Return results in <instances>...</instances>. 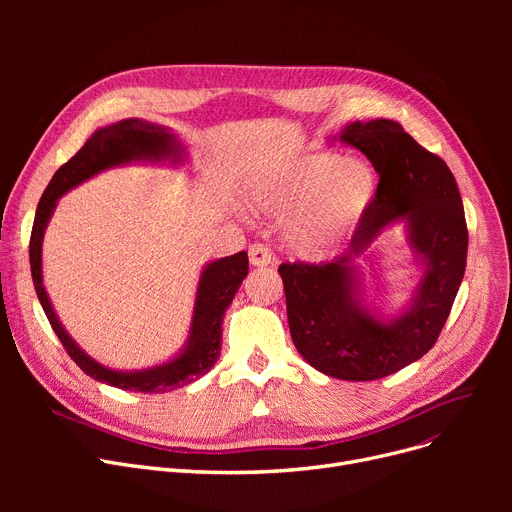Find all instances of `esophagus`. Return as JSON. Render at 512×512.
Returning <instances> with one entry per match:
<instances>
[{"label":"esophagus","instance_id":"obj_1","mask_svg":"<svg viewBox=\"0 0 512 512\" xmlns=\"http://www.w3.org/2000/svg\"><path fill=\"white\" fill-rule=\"evenodd\" d=\"M249 261L255 267H263L267 263H272V249L263 245V242H253V245L249 247Z\"/></svg>","mask_w":512,"mask_h":512}]
</instances>
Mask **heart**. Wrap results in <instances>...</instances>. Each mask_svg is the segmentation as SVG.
<instances>
[{
	"label": "heart",
	"mask_w": 512,
	"mask_h": 512,
	"mask_svg": "<svg viewBox=\"0 0 512 512\" xmlns=\"http://www.w3.org/2000/svg\"><path fill=\"white\" fill-rule=\"evenodd\" d=\"M378 193V176L361 159L305 155L253 180L255 207L294 215L288 240L303 257H319L351 232Z\"/></svg>",
	"instance_id": "b5f03b06"
}]
</instances>
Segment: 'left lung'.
Returning a JSON list of instances; mask_svg holds the SVG:
<instances>
[{
    "label": "left lung",
    "instance_id": "8db88e82",
    "mask_svg": "<svg viewBox=\"0 0 512 512\" xmlns=\"http://www.w3.org/2000/svg\"><path fill=\"white\" fill-rule=\"evenodd\" d=\"M340 139L367 155L380 174L378 193L342 257L319 265L286 261L278 272L290 336L303 359L330 378L371 382L411 365L436 344L465 276L469 232L446 161L423 149L398 122H353ZM398 217L410 220L426 276L412 309L382 325L356 301L352 261Z\"/></svg>",
    "mask_w": 512,
    "mask_h": 512
}]
</instances>
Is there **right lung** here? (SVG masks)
<instances>
[{"mask_svg": "<svg viewBox=\"0 0 512 512\" xmlns=\"http://www.w3.org/2000/svg\"><path fill=\"white\" fill-rule=\"evenodd\" d=\"M182 147L172 137V132L164 126L149 124L139 118H128L122 122H116L112 126L99 128L93 137L83 145L74 157H70L66 164L53 174L51 182L47 184L45 193L37 205L31 242H29V257H31V274L33 284L37 290V297L41 301V307L49 319V324L60 338L62 346L70 359L83 369L93 380L110 384L122 390L130 392H168L180 386L191 384L205 375L222 351V321L224 313L230 307L236 290L240 288L242 280L249 274V257L245 251H240L230 257H222L218 261L209 263L199 282L197 290V303H195V315L191 326V338L184 348V353L178 355L174 361L159 365L145 371L134 373H122L112 371L99 363H95L91 357H87L80 348L72 342V338L66 334V330L60 326V321L51 309V303L47 299V292L43 288V276H41V240L45 226L51 218L53 207H56L58 199L70 191L72 186L80 184L83 180L95 176L97 172L128 164L132 159H176L180 155Z\"/></svg>", "mask_w": 512, "mask_h": 512, "instance_id": "right-lung-1", "label": "right lung"}]
</instances>
